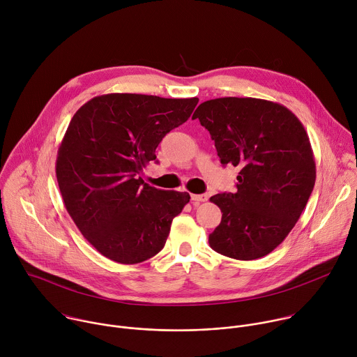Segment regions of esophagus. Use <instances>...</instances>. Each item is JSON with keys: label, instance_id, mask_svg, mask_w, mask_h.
Masks as SVG:
<instances>
[{"label": "esophagus", "instance_id": "esophagus-1", "mask_svg": "<svg viewBox=\"0 0 357 357\" xmlns=\"http://www.w3.org/2000/svg\"><path fill=\"white\" fill-rule=\"evenodd\" d=\"M190 199L193 202H206L209 199V195L208 193H200V195H196V193H192L190 195Z\"/></svg>", "mask_w": 357, "mask_h": 357}]
</instances>
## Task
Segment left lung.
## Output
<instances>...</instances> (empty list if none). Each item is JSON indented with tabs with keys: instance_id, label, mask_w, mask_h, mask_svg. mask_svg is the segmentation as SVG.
I'll use <instances>...</instances> for the list:
<instances>
[{
	"instance_id": "8db88e82",
	"label": "left lung",
	"mask_w": 357,
	"mask_h": 357,
	"mask_svg": "<svg viewBox=\"0 0 357 357\" xmlns=\"http://www.w3.org/2000/svg\"><path fill=\"white\" fill-rule=\"evenodd\" d=\"M192 119L211 132L220 162L240 169L234 193L211 197L223 213L211 247L244 261L267 256L292 230L315 185L307 131L287 107L252 97L203 101Z\"/></svg>"
}]
</instances>
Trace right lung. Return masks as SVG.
Here are the masks:
<instances>
[{
  "label": "right lung",
  "instance_id": "obj_1",
  "mask_svg": "<svg viewBox=\"0 0 357 357\" xmlns=\"http://www.w3.org/2000/svg\"><path fill=\"white\" fill-rule=\"evenodd\" d=\"M197 101L110 93L89 100L70 120L56 178L68 213L105 257L138 264L164 248L174 218L190 196L149 186L139 174Z\"/></svg>",
  "mask_w": 357,
  "mask_h": 357
}]
</instances>
